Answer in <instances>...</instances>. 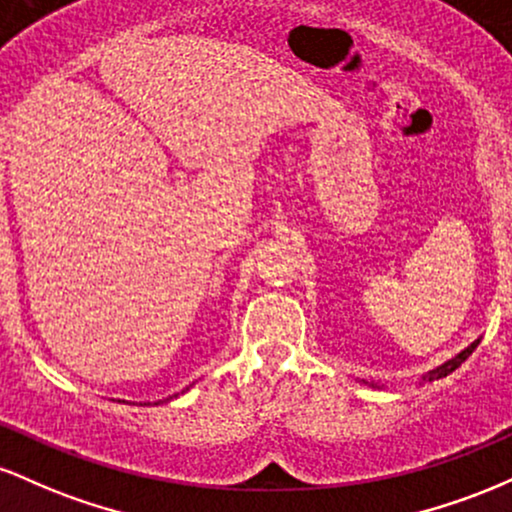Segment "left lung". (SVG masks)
I'll list each match as a JSON object with an SVG mask.
<instances>
[{
    "instance_id": "1",
    "label": "left lung",
    "mask_w": 512,
    "mask_h": 512,
    "mask_svg": "<svg viewBox=\"0 0 512 512\" xmlns=\"http://www.w3.org/2000/svg\"><path fill=\"white\" fill-rule=\"evenodd\" d=\"M477 344H479V339H477V342H472V344H469V346H467V349H464V351H460V354H457V356H452V358H450V361L440 363V366H438V368L428 370V373L424 375V383H433V380H440V378H445V375H450V373H452V370H455L457 366H462V363H464V361H467V358H469V354H472V351H474V349H477ZM363 385H368V387H378V390H380V385H378V383H363Z\"/></svg>"
}]
</instances>
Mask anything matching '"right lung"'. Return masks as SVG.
Here are the masks:
<instances>
[{
  "mask_svg": "<svg viewBox=\"0 0 512 512\" xmlns=\"http://www.w3.org/2000/svg\"><path fill=\"white\" fill-rule=\"evenodd\" d=\"M192 385H195V383H192ZM190 385V387H192ZM190 387H185V390H182V392H187V390H190ZM182 392H175V395H170L168 399H173V397H180L182 395ZM168 399H158V402H154V404H161V402H168ZM146 404H149V402H146Z\"/></svg>",
  "mask_w": 512,
  "mask_h": 512,
  "instance_id": "obj_1",
  "label": "right lung"
}]
</instances>
